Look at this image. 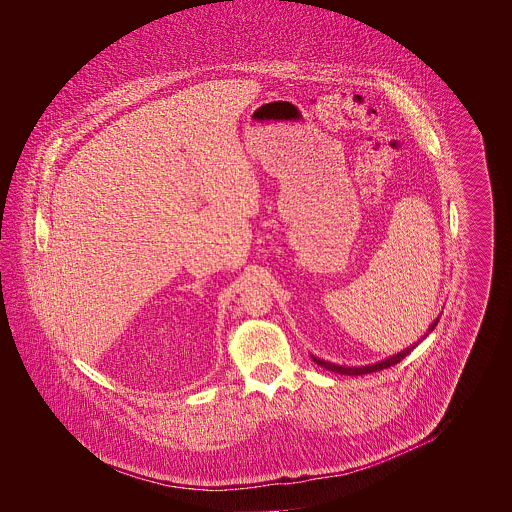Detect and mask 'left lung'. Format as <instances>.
I'll use <instances>...</instances> for the list:
<instances>
[{
  "label": "left lung",
  "mask_w": 512,
  "mask_h": 512,
  "mask_svg": "<svg viewBox=\"0 0 512 512\" xmlns=\"http://www.w3.org/2000/svg\"><path fill=\"white\" fill-rule=\"evenodd\" d=\"M439 319H436L434 323H432V327H430V331H434L436 329V325H438ZM418 347V343L416 345H412L410 349H406V351H402V353H398V355H394V357H390V359H384V361H380V363H376V365H368V366H339V365H331V363H327V361H321V359H315L313 357V361L317 363V365L325 366L327 370H333V372H339V374H368V372H376V370H382V368H388V366L398 365L404 357H408L414 349Z\"/></svg>",
  "instance_id": "8db88e82"
}]
</instances>
